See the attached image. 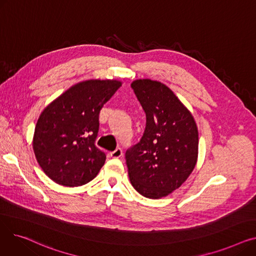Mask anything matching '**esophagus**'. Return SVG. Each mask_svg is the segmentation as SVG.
<instances>
[{"mask_svg":"<svg viewBox=\"0 0 256 256\" xmlns=\"http://www.w3.org/2000/svg\"><path fill=\"white\" fill-rule=\"evenodd\" d=\"M111 156L114 158H118L122 156V150L121 148H116L114 152H111Z\"/></svg>","mask_w":256,"mask_h":256,"instance_id":"1","label":"esophagus"}]
</instances>
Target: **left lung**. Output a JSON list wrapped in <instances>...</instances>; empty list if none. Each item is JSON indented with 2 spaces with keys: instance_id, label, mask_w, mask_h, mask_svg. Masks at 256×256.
<instances>
[{
  "instance_id": "obj_1",
  "label": "left lung",
  "mask_w": 256,
  "mask_h": 256,
  "mask_svg": "<svg viewBox=\"0 0 256 256\" xmlns=\"http://www.w3.org/2000/svg\"><path fill=\"white\" fill-rule=\"evenodd\" d=\"M146 114L140 142L126 152L132 186L146 198L171 194L190 176L198 158L192 113L165 84L139 78L130 84Z\"/></svg>"
}]
</instances>
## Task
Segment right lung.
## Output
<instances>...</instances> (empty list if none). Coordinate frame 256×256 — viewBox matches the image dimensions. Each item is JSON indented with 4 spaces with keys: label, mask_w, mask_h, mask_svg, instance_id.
<instances>
[{
    "label": "right lung",
    "mask_w": 256,
    "mask_h": 256,
    "mask_svg": "<svg viewBox=\"0 0 256 256\" xmlns=\"http://www.w3.org/2000/svg\"><path fill=\"white\" fill-rule=\"evenodd\" d=\"M121 85L118 80H83L50 102L39 115L33 152L52 182L78 186L98 176L106 162V154L94 145L100 111Z\"/></svg>",
    "instance_id": "obj_1"
}]
</instances>
